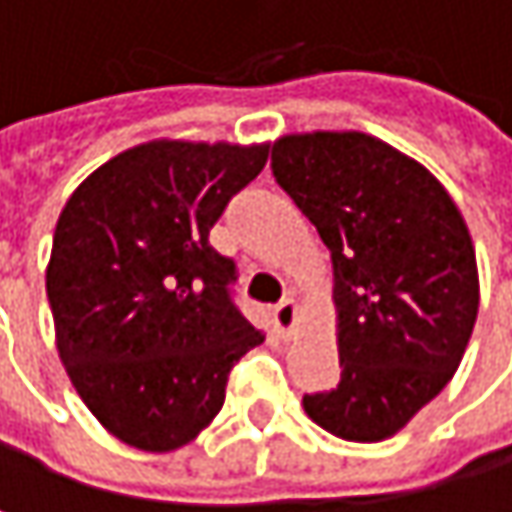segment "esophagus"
<instances>
[{"mask_svg":"<svg viewBox=\"0 0 512 512\" xmlns=\"http://www.w3.org/2000/svg\"><path fill=\"white\" fill-rule=\"evenodd\" d=\"M272 323H275V329H278L284 338L293 335V329H296V323H299V308H296V302H293V299L281 302V305L272 311Z\"/></svg>","mask_w":512,"mask_h":512,"instance_id":"1","label":"esophagus"}]
</instances>
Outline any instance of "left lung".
<instances>
[{
	"label": "left lung",
	"instance_id": "obj_1",
	"mask_svg": "<svg viewBox=\"0 0 512 512\" xmlns=\"http://www.w3.org/2000/svg\"><path fill=\"white\" fill-rule=\"evenodd\" d=\"M272 174L335 275L341 382L305 394V415L347 442L391 439L451 382L477 320L460 207L418 159L358 130L275 139Z\"/></svg>",
	"mask_w": 512,
	"mask_h": 512
}]
</instances>
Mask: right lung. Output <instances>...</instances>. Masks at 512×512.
Masks as SVG:
<instances>
[{"mask_svg": "<svg viewBox=\"0 0 512 512\" xmlns=\"http://www.w3.org/2000/svg\"><path fill=\"white\" fill-rule=\"evenodd\" d=\"M269 142L154 139L94 168L67 198L47 263L58 358L124 445L168 454L222 409L231 367L263 344L231 302L234 260L210 246Z\"/></svg>", "mask_w": 512, "mask_h": 512, "instance_id": "1", "label": "right lung"}]
</instances>
